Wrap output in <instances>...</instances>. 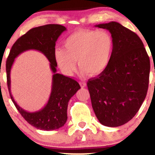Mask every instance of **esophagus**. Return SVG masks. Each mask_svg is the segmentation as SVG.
Masks as SVG:
<instances>
[{"instance_id":"esophagus-1","label":"esophagus","mask_w":155,"mask_h":155,"mask_svg":"<svg viewBox=\"0 0 155 155\" xmlns=\"http://www.w3.org/2000/svg\"><path fill=\"white\" fill-rule=\"evenodd\" d=\"M80 85H81V88H85V87L86 86V83H85V82L83 81L80 82Z\"/></svg>"}]
</instances>
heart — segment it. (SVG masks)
I'll return each instance as SVG.
<instances>
[{"label":"heart","instance_id":"b5f03b06","mask_svg":"<svg viewBox=\"0 0 155 155\" xmlns=\"http://www.w3.org/2000/svg\"><path fill=\"white\" fill-rule=\"evenodd\" d=\"M113 51V38L107 30H80L64 40L63 48L56 49L54 56L66 75L74 73L77 61L82 74L94 76L106 70Z\"/></svg>","mask_w":155,"mask_h":155}]
</instances>
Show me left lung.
<instances>
[{"label": "left lung", "instance_id": "8db88e82", "mask_svg": "<svg viewBox=\"0 0 155 155\" xmlns=\"http://www.w3.org/2000/svg\"><path fill=\"white\" fill-rule=\"evenodd\" d=\"M95 27L110 31L114 51L107 69L87 83L92 107L100 123L118 127L132 119L146 98L150 61L135 32L116 21Z\"/></svg>", "mask_w": 155, "mask_h": 155}]
</instances>
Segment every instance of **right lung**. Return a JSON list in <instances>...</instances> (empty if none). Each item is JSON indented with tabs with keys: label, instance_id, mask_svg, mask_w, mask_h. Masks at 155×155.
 Listing matches in <instances>:
<instances>
[{
	"label": "right lung",
	"instance_id": "add662e5",
	"mask_svg": "<svg viewBox=\"0 0 155 155\" xmlns=\"http://www.w3.org/2000/svg\"><path fill=\"white\" fill-rule=\"evenodd\" d=\"M66 27L60 25H46L31 29L13 45L6 61L7 85L11 99L21 115L35 128L43 130H54L64 125L67 120V106L71 98L81 88L79 83L72 78L56 73L55 45L58 38ZM36 50L46 56L54 73L52 92L46 106L41 110L30 113L17 104L10 93V70L15 58L24 51Z\"/></svg>",
	"mask_w": 155,
	"mask_h": 155
}]
</instances>
